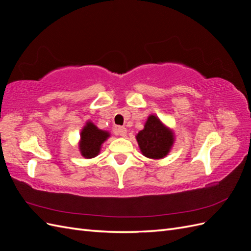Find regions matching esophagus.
Segmentation results:
<instances>
[{
  "label": "esophagus",
  "mask_w": 251,
  "mask_h": 251,
  "mask_svg": "<svg viewBox=\"0 0 251 251\" xmlns=\"http://www.w3.org/2000/svg\"><path fill=\"white\" fill-rule=\"evenodd\" d=\"M126 132H127V130H126V128L125 126H119V127H117V134H118L119 136H121V137H126Z\"/></svg>",
  "instance_id": "34e87169"
}]
</instances>
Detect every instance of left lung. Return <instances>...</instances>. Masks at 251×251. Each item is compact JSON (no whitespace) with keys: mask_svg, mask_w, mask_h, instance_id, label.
<instances>
[{"mask_svg":"<svg viewBox=\"0 0 251 251\" xmlns=\"http://www.w3.org/2000/svg\"><path fill=\"white\" fill-rule=\"evenodd\" d=\"M175 133L158 116L151 114L143 130L136 135L141 154L150 159H162L170 154L175 143Z\"/></svg>","mask_w":251,"mask_h":251,"instance_id":"1","label":"left lung"}]
</instances>
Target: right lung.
Here are the masks:
<instances>
[{
  "label": "right lung",
  "mask_w": 251,
  "mask_h": 251,
  "mask_svg": "<svg viewBox=\"0 0 251 251\" xmlns=\"http://www.w3.org/2000/svg\"><path fill=\"white\" fill-rule=\"evenodd\" d=\"M79 135V153L86 159H91L98 156V154L100 153L102 143L107 141V139L111 136L110 132L98 128L91 120H88L86 125L82 126Z\"/></svg>",
  "instance_id": "add662e5"
}]
</instances>
